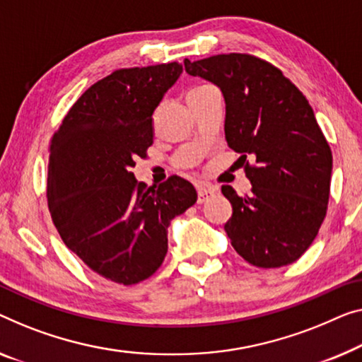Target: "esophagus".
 <instances>
[{
  "mask_svg": "<svg viewBox=\"0 0 362 362\" xmlns=\"http://www.w3.org/2000/svg\"><path fill=\"white\" fill-rule=\"evenodd\" d=\"M218 193V188L211 185H198V203H204L208 198Z\"/></svg>",
  "mask_w": 362,
  "mask_h": 362,
  "instance_id": "34e87169",
  "label": "esophagus"
}]
</instances>
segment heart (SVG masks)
I'll return each mask as SVG.
<instances>
[{"instance_id":"obj_1","label":"heart","mask_w":362,"mask_h":362,"mask_svg":"<svg viewBox=\"0 0 362 362\" xmlns=\"http://www.w3.org/2000/svg\"><path fill=\"white\" fill-rule=\"evenodd\" d=\"M199 88H203V86H198V88H193L192 90H195V89H199Z\"/></svg>"}]
</instances>
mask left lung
Instances as JSON below:
<instances>
[{
  "instance_id": "obj_1",
  "label": "left lung",
  "mask_w": 362,
  "mask_h": 362,
  "mask_svg": "<svg viewBox=\"0 0 362 362\" xmlns=\"http://www.w3.org/2000/svg\"><path fill=\"white\" fill-rule=\"evenodd\" d=\"M183 64L223 93L226 141L252 183L250 197L221 188L233 204L230 244L255 267L289 265L319 234L330 197L333 158L314 110L276 66L247 53Z\"/></svg>"
}]
</instances>
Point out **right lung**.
I'll use <instances>...</instances> for the list:
<instances>
[{
    "instance_id": "right-lung-1",
    "label": "right lung",
    "mask_w": 362,
    "mask_h": 362,
    "mask_svg": "<svg viewBox=\"0 0 362 362\" xmlns=\"http://www.w3.org/2000/svg\"><path fill=\"white\" fill-rule=\"evenodd\" d=\"M180 63L117 69L74 102L53 134L47 199L64 245L105 279L129 286L163 265L167 228L197 202L190 182L134 179L153 144V113Z\"/></svg>"
}]
</instances>
